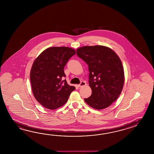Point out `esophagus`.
I'll return each mask as SVG.
<instances>
[{
	"label": "esophagus",
	"instance_id": "34e87169",
	"mask_svg": "<svg viewBox=\"0 0 154 154\" xmlns=\"http://www.w3.org/2000/svg\"><path fill=\"white\" fill-rule=\"evenodd\" d=\"M86 85V82H80V84L78 85V87L80 88V87H82L83 86H85Z\"/></svg>",
	"mask_w": 154,
	"mask_h": 154
}]
</instances>
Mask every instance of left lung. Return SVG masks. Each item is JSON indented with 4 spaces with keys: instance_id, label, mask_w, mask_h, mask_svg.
<instances>
[{
    "instance_id": "8db88e82",
    "label": "left lung",
    "mask_w": 154,
    "mask_h": 154,
    "mask_svg": "<svg viewBox=\"0 0 154 154\" xmlns=\"http://www.w3.org/2000/svg\"><path fill=\"white\" fill-rule=\"evenodd\" d=\"M76 54L88 65L89 82L92 93L84 99L90 106L101 110L118 98L124 84V71L118 55L108 47L84 46Z\"/></svg>"
}]
</instances>
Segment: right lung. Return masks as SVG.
<instances>
[{
	"label": "right lung",
	"instance_id": "1",
	"mask_svg": "<svg viewBox=\"0 0 154 154\" xmlns=\"http://www.w3.org/2000/svg\"><path fill=\"white\" fill-rule=\"evenodd\" d=\"M76 54L69 47H50L44 50L32 64L30 78L32 94L40 104L54 110L64 105L75 86L68 85L64 68Z\"/></svg>",
	"mask_w": 154,
	"mask_h": 154
}]
</instances>
